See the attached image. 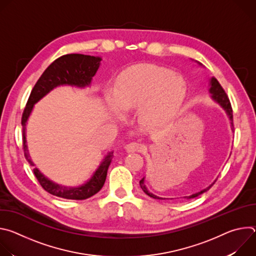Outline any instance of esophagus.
Instances as JSON below:
<instances>
[{"mask_svg":"<svg viewBox=\"0 0 256 256\" xmlns=\"http://www.w3.org/2000/svg\"><path fill=\"white\" fill-rule=\"evenodd\" d=\"M144 144L138 142H132L126 146V150L128 152H142L144 150Z\"/></svg>","mask_w":256,"mask_h":256,"instance_id":"esophagus-1","label":"esophagus"}]
</instances>
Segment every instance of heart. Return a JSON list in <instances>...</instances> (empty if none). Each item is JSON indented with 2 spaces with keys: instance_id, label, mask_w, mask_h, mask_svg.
<instances>
[{
  "instance_id": "heart-1",
  "label": "heart",
  "mask_w": 256,
  "mask_h": 256,
  "mask_svg": "<svg viewBox=\"0 0 256 256\" xmlns=\"http://www.w3.org/2000/svg\"><path fill=\"white\" fill-rule=\"evenodd\" d=\"M186 93V82L180 75L162 66L138 64L120 74L114 90L106 91L105 100L118 116L138 108L142 124H158L175 116Z\"/></svg>"
}]
</instances>
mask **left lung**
I'll return each mask as SVG.
<instances>
[{
    "instance_id": "8db88e82",
    "label": "left lung",
    "mask_w": 256,
    "mask_h": 256,
    "mask_svg": "<svg viewBox=\"0 0 256 256\" xmlns=\"http://www.w3.org/2000/svg\"><path fill=\"white\" fill-rule=\"evenodd\" d=\"M210 93L212 95V99L216 100L218 104H220V105L225 109V112H227V114H228L230 120L232 122L231 124H232V126H233V110H232V106H231L230 100H229V98H228V96H227L225 90L223 89V87L221 86V84L218 83V81L216 78H212V80H210ZM214 184H212L208 188H204V190H200V192H196V194H192V196H186V198L188 200L196 198V196H198L200 194H202L206 192V190H208ZM140 188L144 190V192L146 194H148L149 196H151V198H153L163 200V198H159V196H156L155 194H151L150 192H148L147 188H146V186H144V178L140 180Z\"/></svg>"
}]
</instances>
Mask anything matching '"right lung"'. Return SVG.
<instances>
[{"label": "right lung", "mask_w": 256, "mask_h": 256, "mask_svg": "<svg viewBox=\"0 0 256 256\" xmlns=\"http://www.w3.org/2000/svg\"><path fill=\"white\" fill-rule=\"evenodd\" d=\"M100 60L101 58L98 56H91L80 54L62 56L46 68L44 74L34 85L24 108L21 120L23 128L24 156L31 166H34V164L30 159L26 144V122L32 112L34 104L58 86L70 85L84 88L85 86L90 85L92 77L96 74L100 66ZM112 158L114 152H109L101 162L100 166L94 172L90 180L87 181L85 184L78 188H66L56 184L46 178L42 173H40L38 168H34L33 172L42 188L50 194L66 200H86L97 194L104 186L107 170Z\"/></svg>", "instance_id": "right-lung-1"}]
</instances>
